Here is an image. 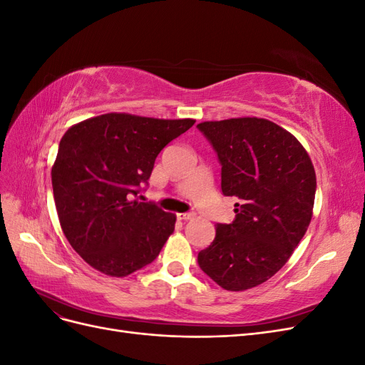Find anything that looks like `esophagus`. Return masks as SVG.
<instances>
[{
  "instance_id": "1",
  "label": "esophagus",
  "mask_w": 365,
  "mask_h": 365,
  "mask_svg": "<svg viewBox=\"0 0 365 365\" xmlns=\"http://www.w3.org/2000/svg\"><path fill=\"white\" fill-rule=\"evenodd\" d=\"M196 215L193 213V212H189V213H180L178 215V217L180 219H182V220H190V219H193Z\"/></svg>"
}]
</instances>
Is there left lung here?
Wrapping results in <instances>:
<instances>
[{"mask_svg":"<svg viewBox=\"0 0 365 365\" xmlns=\"http://www.w3.org/2000/svg\"><path fill=\"white\" fill-rule=\"evenodd\" d=\"M197 129L222 165V193L239 200L236 219L216 225L197 263L220 288L251 289L282 269L311 224L314 164L291 132L267 118L202 121Z\"/></svg>","mask_w":365,"mask_h":365,"instance_id":"left-lung-1","label":"left lung"}]
</instances>
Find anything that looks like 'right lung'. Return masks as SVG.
Here are the masks:
<instances>
[{"mask_svg": "<svg viewBox=\"0 0 365 365\" xmlns=\"http://www.w3.org/2000/svg\"><path fill=\"white\" fill-rule=\"evenodd\" d=\"M193 125L109 113L65 132L51 168L54 204L65 237L90 267L126 277L157 259L176 216L132 196L158 153Z\"/></svg>", "mask_w": 365, "mask_h": 365, "instance_id": "add662e5", "label": "right lung"}]
</instances>
